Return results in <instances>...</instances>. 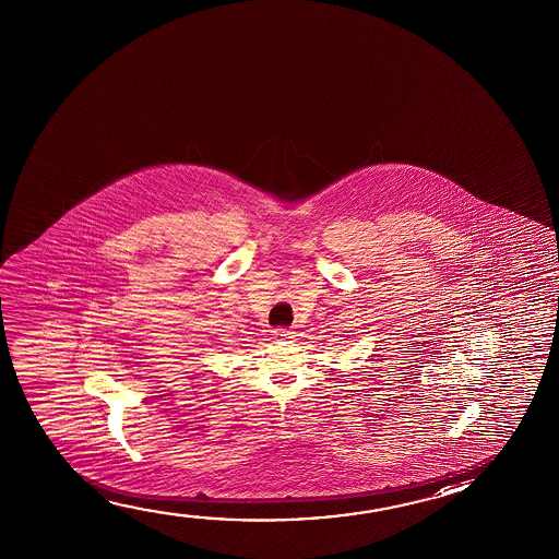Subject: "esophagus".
Returning a JSON list of instances; mask_svg holds the SVG:
<instances>
[{"instance_id":"34e87169","label":"esophagus","mask_w":559,"mask_h":559,"mask_svg":"<svg viewBox=\"0 0 559 559\" xmlns=\"http://www.w3.org/2000/svg\"><path fill=\"white\" fill-rule=\"evenodd\" d=\"M275 338L276 341H292L294 338V332L290 329H283V326H278L275 329Z\"/></svg>"}]
</instances>
